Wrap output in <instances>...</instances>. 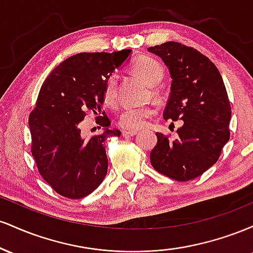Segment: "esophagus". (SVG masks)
<instances>
[{
  "label": "esophagus",
  "mask_w": 253,
  "mask_h": 253,
  "mask_svg": "<svg viewBox=\"0 0 253 253\" xmlns=\"http://www.w3.org/2000/svg\"><path fill=\"white\" fill-rule=\"evenodd\" d=\"M136 134V130H123V135L125 138H129V136H134Z\"/></svg>",
  "instance_id": "34e87169"
}]
</instances>
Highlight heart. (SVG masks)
<instances>
[{"label": "heart", "mask_w": 253, "mask_h": 253, "mask_svg": "<svg viewBox=\"0 0 253 253\" xmlns=\"http://www.w3.org/2000/svg\"><path fill=\"white\" fill-rule=\"evenodd\" d=\"M133 71L150 85H157L164 76V69L158 60L143 56L136 58L132 65ZM104 102L114 106L118 101V75L110 74L104 81L103 86ZM153 114L151 107H133L126 106L121 110L118 118V124L125 129H138L143 127L146 120Z\"/></svg>", "instance_id": "b5f03b06"}]
</instances>
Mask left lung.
<instances>
[{
  "mask_svg": "<svg viewBox=\"0 0 253 253\" xmlns=\"http://www.w3.org/2000/svg\"><path fill=\"white\" fill-rule=\"evenodd\" d=\"M147 51L163 60L172 80L163 118L183 121L175 140L156 133L151 164L175 181H190L216 163L229 140L232 112L226 86L216 66L193 47L167 42Z\"/></svg>",
  "mask_w": 253,
  "mask_h": 253,
  "instance_id": "obj_1",
  "label": "left lung"
}]
</instances>
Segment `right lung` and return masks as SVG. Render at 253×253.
Listing matches in <instances>:
<instances>
[{
	"label": "right lung",
	"instance_id": "1",
	"mask_svg": "<svg viewBox=\"0 0 253 253\" xmlns=\"http://www.w3.org/2000/svg\"><path fill=\"white\" fill-rule=\"evenodd\" d=\"M130 53L132 50L78 53L60 63L42 83L28 120L32 155L40 175L59 195L83 199L106 177L108 158L103 143L121 132L109 128V118L101 110L104 81ZM88 110L99 115L104 132L86 139L80 134L79 124Z\"/></svg>",
	"mask_w": 253,
	"mask_h": 253
}]
</instances>
